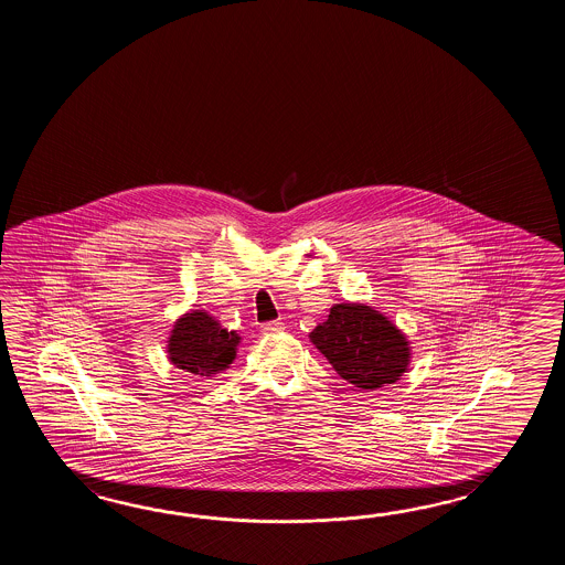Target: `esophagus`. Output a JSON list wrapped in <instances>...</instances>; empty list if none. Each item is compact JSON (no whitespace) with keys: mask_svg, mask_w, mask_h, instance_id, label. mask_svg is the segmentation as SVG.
<instances>
[{"mask_svg":"<svg viewBox=\"0 0 565 565\" xmlns=\"http://www.w3.org/2000/svg\"><path fill=\"white\" fill-rule=\"evenodd\" d=\"M285 329L282 321H270V323L263 324V333H278Z\"/></svg>","mask_w":565,"mask_h":565,"instance_id":"1","label":"esophagus"}]
</instances>
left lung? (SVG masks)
<instances>
[{
	"mask_svg": "<svg viewBox=\"0 0 565 565\" xmlns=\"http://www.w3.org/2000/svg\"><path fill=\"white\" fill-rule=\"evenodd\" d=\"M312 345L345 382L361 390L396 384L408 370V339L385 315L363 302L333 305L312 329Z\"/></svg>",
	"mask_w": 565,
	"mask_h": 565,
	"instance_id": "left-lung-1",
	"label": "left lung"
}]
</instances>
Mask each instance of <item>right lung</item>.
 Masks as SVG:
<instances>
[{"mask_svg":"<svg viewBox=\"0 0 565 565\" xmlns=\"http://www.w3.org/2000/svg\"><path fill=\"white\" fill-rule=\"evenodd\" d=\"M241 337L228 331L205 311L185 312L169 337V361L183 372L210 377L224 372L236 358Z\"/></svg>","mask_w":565,"mask_h":565,"instance_id":"right-lung-1","label":"right lung"}]
</instances>
